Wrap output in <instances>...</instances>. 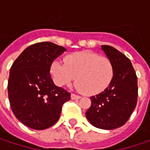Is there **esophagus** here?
I'll return each mask as SVG.
<instances>
[{
	"mask_svg": "<svg viewBox=\"0 0 150 150\" xmlns=\"http://www.w3.org/2000/svg\"><path fill=\"white\" fill-rule=\"evenodd\" d=\"M80 98H81L80 96H77V95H75V94H72V95H71V99H72V100H78V99H80Z\"/></svg>",
	"mask_w": 150,
	"mask_h": 150,
	"instance_id": "esophagus-1",
	"label": "esophagus"
}]
</instances>
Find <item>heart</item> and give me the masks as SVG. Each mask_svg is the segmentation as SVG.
<instances>
[{"label": "heart", "mask_w": 150, "mask_h": 150, "mask_svg": "<svg viewBox=\"0 0 150 150\" xmlns=\"http://www.w3.org/2000/svg\"><path fill=\"white\" fill-rule=\"evenodd\" d=\"M64 62L55 60L51 63L50 74L54 83L59 87L70 86L76 79L78 89L89 96L107 89L115 74L110 59L90 51L69 54Z\"/></svg>", "instance_id": "b5f03b06"}]
</instances>
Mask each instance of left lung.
Returning a JSON list of instances; mask_svg holds the SVG:
<instances>
[{
  "label": "left lung",
  "mask_w": 150,
  "mask_h": 150,
  "mask_svg": "<svg viewBox=\"0 0 150 150\" xmlns=\"http://www.w3.org/2000/svg\"><path fill=\"white\" fill-rule=\"evenodd\" d=\"M102 49L114 65L113 80L103 92L91 96L86 112L88 122L96 128L114 129L124 125L137 103V76L130 60L111 46Z\"/></svg>",
  "instance_id": "1"
}]
</instances>
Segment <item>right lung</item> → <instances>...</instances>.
I'll return each mask as SVG.
<instances>
[{
    "mask_svg": "<svg viewBox=\"0 0 150 150\" xmlns=\"http://www.w3.org/2000/svg\"><path fill=\"white\" fill-rule=\"evenodd\" d=\"M66 48L43 42L28 47L13 63L8 82V99L15 117L25 126L42 130L60 118L70 93L54 85L51 63Z\"/></svg>",
    "mask_w": 150,
    "mask_h": 150,
    "instance_id": "right-lung-1",
    "label": "right lung"
}]
</instances>
